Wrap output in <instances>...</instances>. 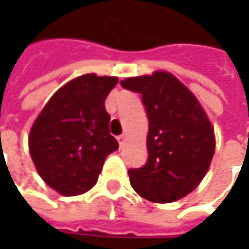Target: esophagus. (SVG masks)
Segmentation results:
<instances>
[{
	"mask_svg": "<svg viewBox=\"0 0 249 249\" xmlns=\"http://www.w3.org/2000/svg\"><path fill=\"white\" fill-rule=\"evenodd\" d=\"M118 141H119V145H120V148H122V147L124 145V142H126V136H123V134L119 136V137H118Z\"/></svg>",
	"mask_w": 249,
	"mask_h": 249,
	"instance_id": "1",
	"label": "esophagus"
}]
</instances>
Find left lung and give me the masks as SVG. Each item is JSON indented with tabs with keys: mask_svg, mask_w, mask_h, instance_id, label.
I'll use <instances>...</instances> for the list:
<instances>
[{
	"mask_svg": "<svg viewBox=\"0 0 249 249\" xmlns=\"http://www.w3.org/2000/svg\"><path fill=\"white\" fill-rule=\"evenodd\" d=\"M126 90L142 95L149 127L148 159L129 169L130 184L152 202L177 201L196 188L215 154V133L196 95L167 72L129 77Z\"/></svg>",
	"mask_w": 249,
	"mask_h": 249,
	"instance_id": "1",
	"label": "left lung"
}]
</instances>
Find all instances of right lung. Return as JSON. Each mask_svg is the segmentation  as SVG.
Returning a JSON list of instances; mask_svg holds the SVG:
<instances>
[{
  "label": "right lung",
  "instance_id": "1",
  "mask_svg": "<svg viewBox=\"0 0 249 249\" xmlns=\"http://www.w3.org/2000/svg\"><path fill=\"white\" fill-rule=\"evenodd\" d=\"M118 77L83 74L65 84L33 123L29 149L38 175L65 196L95 186L105 158L119 148L105 98Z\"/></svg>",
  "mask_w": 249,
  "mask_h": 249
}]
</instances>
